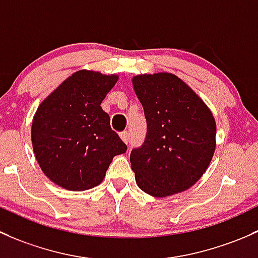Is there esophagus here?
<instances>
[{"label":"esophagus","mask_w":258,"mask_h":258,"mask_svg":"<svg viewBox=\"0 0 258 258\" xmlns=\"http://www.w3.org/2000/svg\"><path fill=\"white\" fill-rule=\"evenodd\" d=\"M120 138H121V140H123V142L125 143V144H128L129 140H130V134H129V132H123V133H120Z\"/></svg>","instance_id":"1"}]
</instances>
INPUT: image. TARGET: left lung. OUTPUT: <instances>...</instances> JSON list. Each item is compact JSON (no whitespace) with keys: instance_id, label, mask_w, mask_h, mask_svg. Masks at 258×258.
I'll use <instances>...</instances> for the list:
<instances>
[{"instance_id":"obj_1","label":"left lung","mask_w":258,"mask_h":258,"mask_svg":"<svg viewBox=\"0 0 258 258\" xmlns=\"http://www.w3.org/2000/svg\"><path fill=\"white\" fill-rule=\"evenodd\" d=\"M133 86L147 119V137L130 153L138 186L165 198L192 186L208 169L216 148L211 110L179 77L142 74Z\"/></svg>"}]
</instances>
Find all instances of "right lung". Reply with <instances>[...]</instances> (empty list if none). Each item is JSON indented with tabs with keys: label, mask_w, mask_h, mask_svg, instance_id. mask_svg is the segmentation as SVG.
Listing matches in <instances>:
<instances>
[{
	"label": "right lung",
	"mask_w": 258,
	"mask_h": 258,
	"mask_svg": "<svg viewBox=\"0 0 258 258\" xmlns=\"http://www.w3.org/2000/svg\"><path fill=\"white\" fill-rule=\"evenodd\" d=\"M116 81L114 74L76 72L34 114V155L44 175L60 187L83 191L97 186L114 156L128 149L100 107Z\"/></svg>",
	"instance_id": "obj_1"
}]
</instances>
